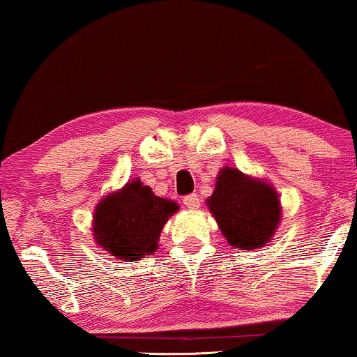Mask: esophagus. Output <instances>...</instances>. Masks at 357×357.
Listing matches in <instances>:
<instances>
[{"label": "esophagus", "mask_w": 357, "mask_h": 357, "mask_svg": "<svg viewBox=\"0 0 357 357\" xmlns=\"http://www.w3.org/2000/svg\"><path fill=\"white\" fill-rule=\"evenodd\" d=\"M183 204H185V207L188 208H199L200 207V199L197 194H188L183 197Z\"/></svg>", "instance_id": "obj_1"}]
</instances>
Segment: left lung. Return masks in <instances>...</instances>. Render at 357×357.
I'll list each match as a JSON object with an SVG mask.
<instances>
[{"label":"left lung","instance_id":"1","mask_svg":"<svg viewBox=\"0 0 357 357\" xmlns=\"http://www.w3.org/2000/svg\"><path fill=\"white\" fill-rule=\"evenodd\" d=\"M207 205L220 232L238 250L266 245L280 219V204L274 188L230 167L220 170Z\"/></svg>","mask_w":357,"mask_h":357}]
</instances>
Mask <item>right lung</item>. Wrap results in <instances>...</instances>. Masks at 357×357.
<instances>
[{
  "label": "right lung",
  "instance_id": "obj_1",
  "mask_svg": "<svg viewBox=\"0 0 357 357\" xmlns=\"http://www.w3.org/2000/svg\"><path fill=\"white\" fill-rule=\"evenodd\" d=\"M178 205L162 199L152 188L133 180L120 192L108 195L95 211L96 244L120 261H140L157 250V241Z\"/></svg>",
  "mask_w": 357,
  "mask_h": 357
}]
</instances>
